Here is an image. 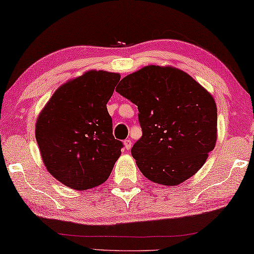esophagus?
Instances as JSON below:
<instances>
[{
  "instance_id": "34e87169",
  "label": "esophagus",
  "mask_w": 254,
  "mask_h": 254,
  "mask_svg": "<svg viewBox=\"0 0 254 254\" xmlns=\"http://www.w3.org/2000/svg\"><path fill=\"white\" fill-rule=\"evenodd\" d=\"M124 147H126V149H131V147H132V141L130 139H126L124 140Z\"/></svg>"
}]
</instances>
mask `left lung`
<instances>
[{
	"label": "left lung",
	"instance_id": "8db88e82",
	"mask_svg": "<svg viewBox=\"0 0 254 254\" xmlns=\"http://www.w3.org/2000/svg\"><path fill=\"white\" fill-rule=\"evenodd\" d=\"M116 92L138 106L142 135L131 154L147 179L176 186L202 168L217 141V106L202 85L177 68L147 66Z\"/></svg>",
	"mask_w": 254,
	"mask_h": 254
}]
</instances>
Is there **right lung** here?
Returning a JSON list of instances; mask_svg holds the SVG:
<instances>
[{
    "instance_id": "obj_1",
    "label": "right lung",
    "mask_w": 254,
    "mask_h": 254,
    "mask_svg": "<svg viewBox=\"0 0 254 254\" xmlns=\"http://www.w3.org/2000/svg\"><path fill=\"white\" fill-rule=\"evenodd\" d=\"M120 74L90 70L52 94L36 122V141L48 171L76 190L108 179L123 143L113 135L107 103Z\"/></svg>"
}]
</instances>
